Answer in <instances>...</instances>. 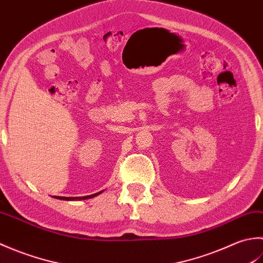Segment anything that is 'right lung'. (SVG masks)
Here are the masks:
<instances>
[{
	"instance_id": "obj_1",
	"label": "right lung",
	"mask_w": 263,
	"mask_h": 263,
	"mask_svg": "<svg viewBox=\"0 0 263 263\" xmlns=\"http://www.w3.org/2000/svg\"><path fill=\"white\" fill-rule=\"evenodd\" d=\"M103 191H100L98 193H95L92 195H87V197H74V198H72V197H69V198H66V197H54V198L55 199H60V200H68V201H70V200H86V199H90V198L95 197V195H98V194H100Z\"/></svg>"
}]
</instances>
